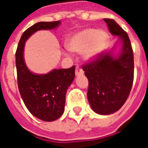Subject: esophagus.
<instances>
[{"instance_id": "34e87169", "label": "esophagus", "mask_w": 148, "mask_h": 148, "mask_svg": "<svg viewBox=\"0 0 148 148\" xmlns=\"http://www.w3.org/2000/svg\"><path fill=\"white\" fill-rule=\"evenodd\" d=\"M83 74L84 71H82V69H81L79 66H77L76 70H75V74H76V76H82V75H83Z\"/></svg>"}]
</instances>
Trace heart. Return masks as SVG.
<instances>
[{
  "label": "heart",
  "instance_id": "heart-1",
  "mask_svg": "<svg viewBox=\"0 0 148 148\" xmlns=\"http://www.w3.org/2000/svg\"><path fill=\"white\" fill-rule=\"evenodd\" d=\"M109 35L104 30L84 28L73 32L66 39L65 46L71 52L82 53L86 61H93L106 48L109 41Z\"/></svg>",
  "mask_w": 148,
  "mask_h": 148
}]
</instances>
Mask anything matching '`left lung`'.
Instances as JSON below:
<instances>
[{"mask_svg": "<svg viewBox=\"0 0 148 148\" xmlns=\"http://www.w3.org/2000/svg\"><path fill=\"white\" fill-rule=\"evenodd\" d=\"M110 33L119 36L111 51L103 52L83 66L89 81L87 97L91 109L100 115L114 113L123 106L133 83V51L127 34L112 19H104ZM117 46L120 50L116 52Z\"/></svg>", "mask_w": 148, "mask_h": 148, "instance_id": "8db88e82", "label": "left lung"}]
</instances>
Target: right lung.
<instances>
[{
    "label": "right lung",
    "mask_w": 148,
    "mask_h": 148,
    "mask_svg": "<svg viewBox=\"0 0 148 148\" xmlns=\"http://www.w3.org/2000/svg\"><path fill=\"white\" fill-rule=\"evenodd\" d=\"M60 24V21L35 24L23 33L16 52L17 82L21 97L31 113L43 121H54L63 113L66 93L75 77V66L54 69L47 74H35L27 68L24 61V46L35 32L53 30Z\"/></svg>",
    "instance_id": "obj_1"
}]
</instances>
